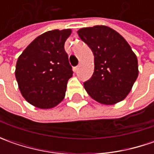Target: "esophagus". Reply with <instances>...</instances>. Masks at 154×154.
I'll list each match as a JSON object with an SVG mask.
<instances>
[{
	"label": "esophagus",
	"mask_w": 154,
	"mask_h": 154,
	"mask_svg": "<svg viewBox=\"0 0 154 154\" xmlns=\"http://www.w3.org/2000/svg\"><path fill=\"white\" fill-rule=\"evenodd\" d=\"M79 68H80V66H76V67H74V72H77V71H78V69H79Z\"/></svg>",
	"instance_id": "34e87169"
}]
</instances>
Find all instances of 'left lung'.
Listing matches in <instances>:
<instances>
[{
  "label": "left lung",
  "instance_id": "left-lung-1",
  "mask_svg": "<svg viewBox=\"0 0 154 154\" xmlns=\"http://www.w3.org/2000/svg\"><path fill=\"white\" fill-rule=\"evenodd\" d=\"M94 56V72L84 83L92 98L105 105L122 101L136 80L138 60L125 38L112 28L95 26L78 32Z\"/></svg>",
  "mask_w": 154,
  "mask_h": 154
}]
</instances>
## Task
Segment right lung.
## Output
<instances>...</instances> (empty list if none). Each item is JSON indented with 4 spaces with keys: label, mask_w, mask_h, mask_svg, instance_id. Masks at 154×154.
<instances>
[{
    "label": "right lung",
    "mask_w": 154,
    "mask_h": 154,
    "mask_svg": "<svg viewBox=\"0 0 154 154\" xmlns=\"http://www.w3.org/2000/svg\"><path fill=\"white\" fill-rule=\"evenodd\" d=\"M71 29L39 35L19 56L15 77L22 96L39 109H51L63 100L73 76L64 44Z\"/></svg>",
    "instance_id": "add662e5"
}]
</instances>
